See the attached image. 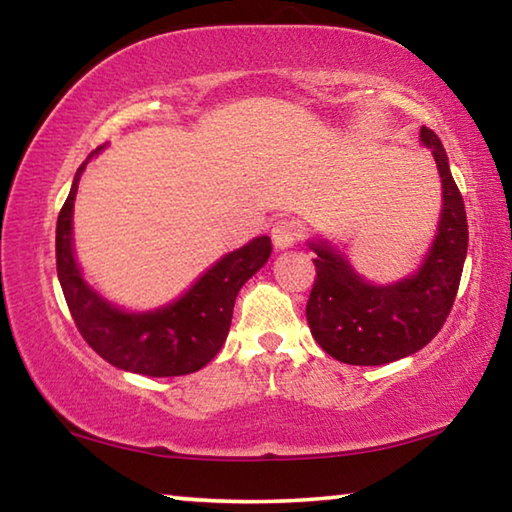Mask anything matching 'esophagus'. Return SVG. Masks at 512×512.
Segmentation results:
<instances>
[{"instance_id": "1", "label": "esophagus", "mask_w": 512, "mask_h": 512, "mask_svg": "<svg viewBox=\"0 0 512 512\" xmlns=\"http://www.w3.org/2000/svg\"><path fill=\"white\" fill-rule=\"evenodd\" d=\"M271 237H273L275 248H280V250L291 248L298 239V225L293 221H287V219L277 221L271 230Z\"/></svg>"}]
</instances>
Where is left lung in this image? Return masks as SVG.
I'll return each mask as SVG.
<instances>
[{
	"label": "left lung",
	"mask_w": 512,
	"mask_h": 512,
	"mask_svg": "<svg viewBox=\"0 0 512 512\" xmlns=\"http://www.w3.org/2000/svg\"><path fill=\"white\" fill-rule=\"evenodd\" d=\"M443 185V207L427 255L402 280L375 284L357 273L350 259L325 239H309L316 280L307 302V323L329 357L350 366H384L411 357L440 332L452 311L467 255L463 196L449 171L443 142L420 128Z\"/></svg>",
	"instance_id": "left-lung-1"
}]
</instances>
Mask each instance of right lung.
<instances>
[{
    "instance_id": "1",
    "label": "right lung",
    "mask_w": 512,
    "mask_h": 512,
    "mask_svg": "<svg viewBox=\"0 0 512 512\" xmlns=\"http://www.w3.org/2000/svg\"><path fill=\"white\" fill-rule=\"evenodd\" d=\"M106 149H94L76 169L56 223V268L67 307L90 348L112 366L146 377H180L207 366L230 332L239 289L271 257V237H255L225 253L169 305L128 311L85 280L74 253V201L85 167Z\"/></svg>"
}]
</instances>
